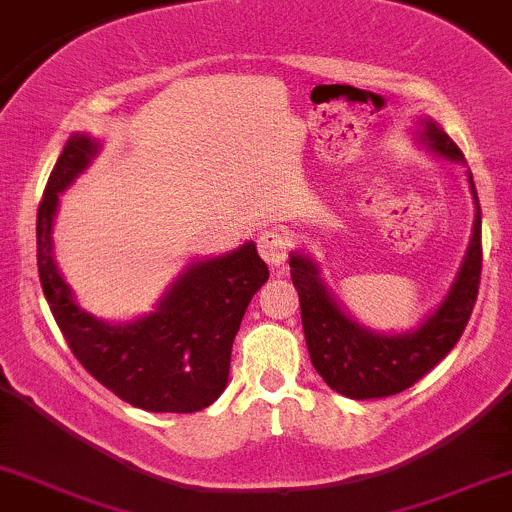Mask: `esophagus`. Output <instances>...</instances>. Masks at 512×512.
<instances>
[{"label":"esophagus","instance_id":"34e87169","mask_svg":"<svg viewBox=\"0 0 512 512\" xmlns=\"http://www.w3.org/2000/svg\"><path fill=\"white\" fill-rule=\"evenodd\" d=\"M291 240L279 231H264L257 236V250H260L262 260L272 267H279V264L286 262L289 257Z\"/></svg>","mask_w":512,"mask_h":512}]
</instances>
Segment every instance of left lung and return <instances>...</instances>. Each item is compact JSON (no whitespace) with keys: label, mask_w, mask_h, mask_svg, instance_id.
Here are the masks:
<instances>
[{"label":"left lung","mask_w":512,"mask_h":512,"mask_svg":"<svg viewBox=\"0 0 512 512\" xmlns=\"http://www.w3.org/2000/svg\"><path fill=\"white\" fill-rule=\"evenodd\" d=\"M424 139L438 154L462 161L460 146L436 122H426ZM472 192L477 202V219L460 274L443 305L411 334L383 337L363 330L332 301L315 264L298 252L291 255V279L301 298V320L310 361L322 380L339 395L351 399L397 395L436 368L450 354L452 346L460 342L477 303L481 279V209L474 182Z\"/></svg>","instance_id":"1"}]
</instances>
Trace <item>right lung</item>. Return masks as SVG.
I'll return each instance as SVG.
<instances>
[{
    "label": "right lung",
    "mask_w": 512,
    "mask_h": 512,
    "mask_svg": "<svg viewBox=\"0 0 512 512\" xmlns=\"http://www.w3.org/2000/svg\"><path fill=\"white\" fill-rule=\"evenodd\" d=\"M96 142L74 134L52 168L38 204V274L57 327L76 361L132 407L190 414L209 407L228 383L233 339L257 289L269 279L257 248L197 262L166 293L156 313L105 325L74 303L52 260L57 195L88 166Z\"/></svg>",
    "instance_id": "obj_1"
}]
</instances>
